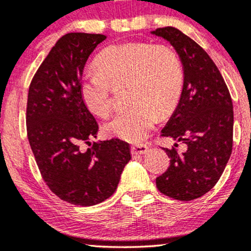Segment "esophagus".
I'll return each mask as SVG.
<instances>
[{
    "label": "esophagus",
    "mask_w": 251,
    "mask_h": 251,
    "mask_svg": "<svg viewBox=\"0 0 251 251\" xmlns=\"http://www.w3.org/2000/svg\"><path fill=\"white\" fill-rule=\"evenodd\" d=\"M149 151V147L147 145H143V143H139V145H134L132 146L131 148V152L133 156L136 155H145Z\"/></svg>",
    "instance_id": "1"
}]
</instances>
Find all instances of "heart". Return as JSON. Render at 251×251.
Instances as JSON below:
<instances>
[{"instance_id":"obj_1","label":"heart","mask_w":251,"mask_h":251,"mask_svg":"<svg viewBox=\"0 0 251 251\" xmlns=\"http://www.w3.org/2000/svg\"><path fill=\"white\" fill-rule=\"evenodd\" d=\"M98 72H87L79 86L83 104L105 118L111 111V87L127 83L128 108L104 125L108 135L127 142L145 140L159 120L178 104L183 88L181 62L171 47L146 42L110 46L95 59Z\"/></svg>"}]
</instances>
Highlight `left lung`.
<instances>
[{"label": "left lung", "mask_w": 251, "mask_h": 251, "mask_svg": "<svg viewBox=\"0 0 251 251\" xmlns=\"http://www.w3.org/2000/svg\"><path fill=\"white\" fill-rule=\"evenodd\" d=\"M151 34L171 43L181 59L182 93L162 135L186 145L183 152L163 148L171 159L156 186L169 198L192 201L216 185L232 153V99L218 68L194 40L171 26Z\"/></svg>", "instance_id": "1"}]
</instances>
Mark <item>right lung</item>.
Listing matches in <instances>:
<instances>
[{"instance_id":"add662e5","label":"right lung","mask_w":251,"mask_h":251,"mask_svg":"<svg viewBox=\"0 0 251 251\" xmlns=\"http://www.w3.org/2000/svg\"><path fill=\"white\" fill-rule=\"evenodd\" d=\"M103 34L68 33L40 65L28 89L26 125L29 146L47 186L63 201L80 206L99 204L115 193L131 159L119 139L90 145L99 125L83 104L79 86L89 55Z\"/></svg>"}]
</instances>
